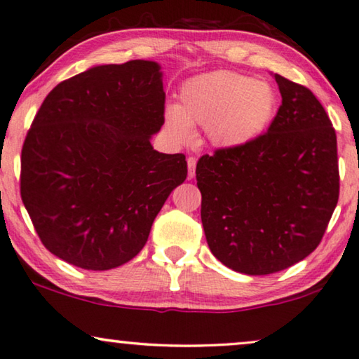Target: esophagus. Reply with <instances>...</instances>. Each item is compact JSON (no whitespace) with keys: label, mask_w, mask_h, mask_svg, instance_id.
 Masks as SVG:
<instances>
[{"label":"esophagus","mask_w":359,"mask_h":359,"mask_svg":"<svg viewBox=\"0 0 359 359\" xmlns=\"http://www.w3.org/2000/svg\"><path fill=\"white\" fill-rule=\"evenodd\" d=\"M196 165H197L196 157L187 158V176H189V178H194V175H196Z\"/></svg>","instance_id":"esophagus-1"}]
</instances>
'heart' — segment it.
I'll list each match as a JSON object with an SVG mask.
<instances>
[{"instance_id": "heart-1", "label": "heart", "mask_w": 359, "mask_h": 359, "mask_svg": "<svg viewBox=\"0 0 359 359\" xmlns=\"http://www.w3.org/2000/svg\"><path fill=\"white\" fill-rule=\"evenodd\" d=\"M277 107L278 97L270 82L218 69L183 82L180 104L165 109V128L175 141L189 143L192 126H202L215 146L237 149L267 130Z\"/></svg>"}]
</instances>
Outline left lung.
Instances as JSON below:
<instances>
[{
	"label": "left lung",
	"instance_id": "left-lung-1",
	"mask_svg": "<svg viewBox=\"0 0 359 359\" xmlns=\"http://www.w3.org/2000/svg\"><path fill=\"white\" fill-rule=\"evenodd\" d=\"M281 104L269 130L197 162L211 252L235 272L269 275L320 245L339 201L337 138L312 90L275 74Z\"/></svg>",
	"mask_w": 359,
	"mask_h": 359
}]
</instances>
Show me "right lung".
Instances as JSON below:
<instances>
[{
  "instance_id": "right-lung-1",
  "label": "right lung",
  "mask_w": 359,
  "mask_h": 359,
  "mask_svg": "<svg viewBox=\"0 0 359 359\" xmlns=\"http://www.w3.org/2000/svg\"><path fill=\"white\" fill-rule=\"evenodd\" d=\"M161 65H98L49 92L27 133L20 196L41 242L60 259L109 270L133 259L176 186L184 154H163Z\"/></svg>"
}]
</instances>
